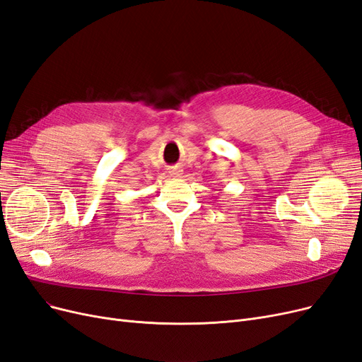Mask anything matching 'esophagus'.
Instances as JSON below:
<instances>
[{"mask_svg": "<svg viewBox=\"0 0 362 362\" xmlns=\"http://www.w3.org/2000/svg\"><path fill=\"white\" fill-rule=\"evenodd\" d=\"M170 176H171V177H182V176H183V170H182V167H179V165L173 167V168L170 170Z\"/></svg>", "mask_w": 362, "mask_h": 362, "instance_id": "esophagus-1", "label": "esophagus"}]
</instances>
